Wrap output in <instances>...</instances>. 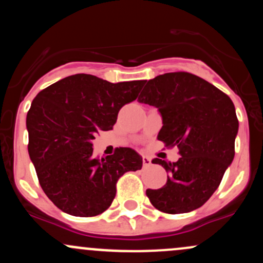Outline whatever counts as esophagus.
Masks as SVG:
<instances>
[{
  "label": "esophagus",
  "instance_id": "34e87169",
  "mask_svg": "<svg viewBox=\"0 0 263 263\" xmlns=\"http://www.w3.org/2000/svg\"><path fill=\"white\" fill-rule=\"evenodd\" d=\"M142 163H143V167L147 168V167L151 166V158L148 157V156H143L142 157Z\"/></svg>",
  "mask_w": 263,
  "mask_h": 263
}]
</instances>
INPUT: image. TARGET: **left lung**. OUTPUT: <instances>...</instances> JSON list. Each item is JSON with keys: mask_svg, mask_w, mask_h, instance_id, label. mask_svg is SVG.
<instances>
[{"mask_svg": "<svg viewBox=\"0 0 263 263\" xmlns=\"http://www.w3.org/2000/svg\"><path fill=\"white\" fill-rule=\"evenodd\" d=\"M138 101L155 106L162 117L157 138L177 146V162L155 158L168 172L167 182L146 195L157 210L184 213L198 209L220 186L235 157L238 120L226 93L189 72H171L149 80Z\"/></svg>", "mask_w": 263, "mask_h": 263, "instance_id": "left-lung-1", "label": "left lung"}]
</instances>
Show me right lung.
I'll use <instances>...</instances> for the list:
<instances>
[{
  "label": "right lung",
  "mask_w": 263,
  "mask_h": 263,
  "mask_svg": "<svg viewBox=\"0 0 263 263\" xmlns=\"http://www.w3.org/2000/svg\"><path fill=\"white\" fill-rule=\"evenodd\" d=\"M143 81L111 83L73 74L42 89L26 118L28 155L43 192L63 212L92 217L108 209L118 178L142 167L135 149L93 157L92 140L112 129L122 106L137 99Z\"/></svg>",
  "instance_id": "right-lung-1"
}]
</instances>
